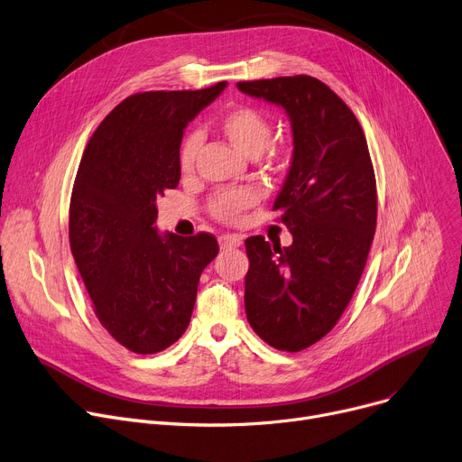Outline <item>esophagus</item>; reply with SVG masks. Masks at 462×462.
<instances>
[{"instance_id":"1","label":"esophagus","mask_w":462,"mask_h":462,"mask_svg":"<svg viewBox=\"0 0 462 462\" xmlns=\"http://www.w3.org/2000/svg\"><path fill=\"white\" fill-rule=\"evenodd\" d=\"M242 240H244L242 235H222L220 236V246H222V250L236 248V246H240Z\"/></svg>"}]
</instances>
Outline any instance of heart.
I'll return each mask as SVG.
<instances>
[{"mask_svg": "<svg viewBox=\"0 0 462 462\" xmlns=\"http://www.w3.org/2000/svg\"><path fill=\"white\" fill-rule=\"evenodd\" d=\"M218 128L238 151L248 156H259L273 135V125L255 106L231 107L220 117ZM199 145L201 138L198 134H189L184 138L179 151V168L184 175L194 171ZM255 201L257 194L252 188H226L210 199L208 210L216 220L235 224L240 220L242 212Z\"/></svg>", "mask_w": 462, "mask_h": 462, "instance_id": "obj_1", "label": "heart"}]
</instances>
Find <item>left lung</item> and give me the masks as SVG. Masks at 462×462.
<instances>
[{
    "mask_svg": "<svg viewBox=\"0 0 462 462\" xmlns=\"http://www.w3.org/2000/svg\"><path fill=\"white\" fill-rule=\"evenodd\" d=\"M236 88L282 106L292 128V162L274 201L292 244L246 238L244 306L264 343L298 352L336 327L362 278L376 227L374 171L356 116L320 79L282 76Z\"/></svg>",
    "mask_w": 462,
    "mask_h": 462,
    "instance_id": "8db88e82",
    "label": "left lung"
}]
</instances>
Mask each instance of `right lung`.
Returning a JSON list of instances; mask_svg holds the SVG:
<instances>
[{
  "mask_svg": "<svg viewBox=\"0 0 462 462\" xmlns=\"http://www.w3.org/2000/svg\"><path fill=\"white\" fill-rule=\"evenodd\" d=\"M226 86L135 93L107 114L81 156L70 250L100 324L135 355H154L184 334L199 276L218 255L212 235H160L154 222L156 199L180 180L186 125Z\"/></svg>",
  "mask_w": 462,
  "mask_h": 462,
  "instance_id": "right-lung-1",
  "label": "right lung"
}]
</instances>
